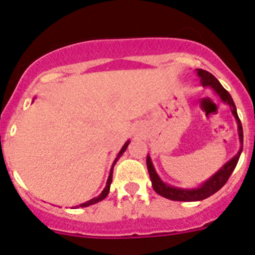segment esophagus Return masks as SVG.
I'll list each match as a JSON object with an SVG mask.
<instances>
[{
  "mask_svg": "<svg viewBox=\"0 0 255 255\" xmlns=\"http://www.w3.org/2000/svg\"><path fill=\"white\" fill-rule=\"evenodd\" d=\"M140 131H141V129H140V126H138V125L135 126L134 129H132V132H134V134H135V135H138V134H139V132H140Z\"/></svg>",
  "mask_w": 255,
  "mask_h": 255,
  "instance_id": "34e87169",
  "label": "esophagus"
}]
</instances>
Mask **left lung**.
Here are the masks:
<instances>
[{
	"mask_svg": "<svg viewBox=\"0 0 255 255\" xmlns=\"http://www.w3.org/2000/svg\"><path fill=\"white\" fill-rule=\"evenodd\" d=\"M197 75L199 76L202 85H203V87L212 88V89L216 92V94L220 97L221 101L226 103L230 107V110H231V114L234 115L236 124H238V134L239 140H240V149H239V152L234 155L233 158L229 159V161H227L217 172L213 173L208 180L202 182L198 188L191 189L168 185V184H166L164 181H162L161 177L158 176V173L155 172V168L152 163V159H150L149 154H148L147 167L154 191L157 194L161 195V197L167 198V199L170 200H177V202H198V200H203L206 199V198L213 195L215 193H217V191L226 184L229 177L231 176V173L235 170L236 164H238L239 162V158H240V154H242L243 152V141H244V136H243V126L242 121H240V119H239L238 116L236 106L235 103H234L233 98H231L229 92L221 85V83L218 82L217 79L212 75L211 73H208L206 70L197 69Z\"/></svg>",
	"mask_w": 255,
	"mask_h": 255,
	"instance_id": "1",
	"label": "left lung"
}]
</instances>
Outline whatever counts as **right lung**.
<instances>
[{"label": "right lung", "mask_w": 255, "mask_h": 255, "mask_svg": "<svg viewBox=\"0 0 255 255\" xmlns=\"http://www.w3.org/2000/svg\"><path fill=\"white\" fill-rule=\"evenodd\" d=\"M129 143H130V140H128L125 144H124L123 148H121V150H120V152H119V154H117V157H116V158H115L114 163H112L111 171H110V176H108L107 182H106V188L103 189L102 193H101V194L98 195V197L92 198L91 200H88V202H85V203H82L79 207H89V206H92V204L98 203V202H101V200H103L106 197H107L108 193H110V186H111V182H112V173H114V166H115V164H116V162L119 161V158H120L121 155L124 154V152H125V150H126V148H128V145H129ZM76 208H78V207H76Z\"/></svg>", "instance_id": "add662e5"}]
</instances>
